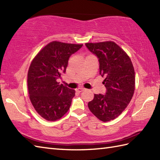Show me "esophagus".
<instances>
[{
  "label": "esophagus",
  "mask_w": 160,
  "mask_h": 160,
  "mask_svg": "<svg viewBox=\"0 0 160 160\" xmlns=\"http://www.w3.org/2000/svg\"><path fill=\"white\" fill-rule=\"evenodd\" d=\"M85 90V88H78V89H77L76 90L78 92H81L82 91H83Z\"/></svg>",
  "instance_id": "obj_1"
}]
</instances>
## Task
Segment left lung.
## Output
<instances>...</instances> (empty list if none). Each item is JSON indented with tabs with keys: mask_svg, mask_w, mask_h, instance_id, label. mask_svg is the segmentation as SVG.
I'll use <instances>...</instances> for the list:
<instances>
[{
	"mask_svg": "<svg viewBox=\"0 0 160 160\" xmlns=\"http://www.w3.org/2000/svg\"><path fill=\"white\" fill-rule=\"evenodd\" d=\"M97 56L99 74L105 77V95L94 94L88 102L90 112L102 122H108L121 114L129 105L135 90L136 78L132 62L127 52L114 42L86 43Z\"/></svg>",
	"mask_w": 160,
	"mask_h": 160,
	"instance_id": "obj_1",
	"label": "left lung"
}]
</instances>
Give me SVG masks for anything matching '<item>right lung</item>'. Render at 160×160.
Masks as SVG:
<instances>
[{"label":"right lung","instance_id":"obj_1","mask_svg":"<svg viewBox=\"0 0 160 160\" xmlns=\"http://www.w3.org/2000/svg\"><path fill=\"white\" fill-rule=\"evenodd\" d=\"M83 44L52 41L32 60L27 74L29 98L37 113L48 121H56L70 109L75 90L57 79L66 72L70 55Z\"/></svg>","mask_w":160,"mask_h":160}]
</instances>
